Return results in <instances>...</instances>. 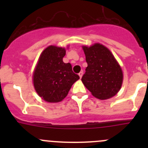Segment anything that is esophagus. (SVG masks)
<instances>
[{"instance_id": "esophagus-1", "label": "esophagus", "mask_w": 148, "mask_h": 148, "mask_svg": "<svg viewBox=\"0 0 148 148\" xmlns=\"http://www.w3.org/2000/svg\"><path fill=\"white\" fill-rule=\"evenodd\" d=\"M82 75H83V71H80V72L79 73V76L80 78H82Z\"/></svg>"}]
</instances>
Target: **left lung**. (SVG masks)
Segmentation results:
<instances>
[{"label": "left lung", "instance_id": "1", "mask_svg": "<svg viewBox=\"0 0 148 148\" xmlns=\"http://www.w3.org/2000/svg\"><path fill=\"white\" fill-rule=\"evenodd\" d=\"M87 67L82 81L94 97L107 99L117 95L123 81L118 62L110 50L100 44L82 47Z\"/></svg>", "mask_w": 148, "mask_h": 148}]
</instances>
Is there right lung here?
I'll use <instances>...</instances> for the list:
<instances>
[{"label":"right lung","mask_w":148,"mask_h":148,"mask_svg":"<svg viewBox=\"0 0 148 148\" xmlns=\"http://www.w3.org/2000/svg\"><path fill=\"white\" fill-rule=\"evenodd\" d=\"M64 48L49 46L43 51L34 70L33 81L36 92L48 102H59L68 95L72 84L79 79L70 63L63 58Z\"/></svg>","instance_id":"obj_1"}]
</instances>
